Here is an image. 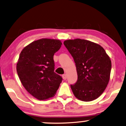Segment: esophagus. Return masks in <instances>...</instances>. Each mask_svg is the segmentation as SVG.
<instances>
[{"mask_svg": "<svg viewBox=\"0 0 126 126\" xmlns=\"http://www.w3.org/2000/svg\"><path fill=\"white\" fill-rule=\"evenodd\" d=\"M62 77H63V78L64 79V80L67 79V74H63V75H62Z\"/></svg>", "mask_w": 126, "mask_h": 126, "instance_id": "1", "label": "esophagus"}]
</instances>
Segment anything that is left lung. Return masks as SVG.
I'll return each instance as SVG.
<instances>
[{
	"label": "left lung",
	"mask_w": 126,
	"mask_h": 126,
	"mask_svg": "<svg viewBox=\"0 0 126 126\" xmlns=\"http://www.w3.org/2000/svg\"><path fill=\"white\" fill-rule=\"evenodd\" d=\"M76 66L78 79L71 85L74 94L83 101L96 99L110 80L112 64L110 57L100 45L77 38L64 41Z\"/></svg>",
	"instance_id": "1"
}]
</instances>
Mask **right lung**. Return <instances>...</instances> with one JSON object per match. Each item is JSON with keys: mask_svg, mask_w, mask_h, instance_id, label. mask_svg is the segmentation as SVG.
Returning <instances> with one entry per match:
<instances>
[{"mask_svg": "<svg viewBox=\"0 0 126 126\" xmlns=\"http://www.w3.org/2000/svg\"><path fill=\"white\" fill-rule=\"evenodd\" d=\"M60 40L43 38L23 48L16 71L24 88L35 98L44 100L55 94L62 77L55 73L53 55L62 46Z\"/></svg>", "mask_w": 126, "mask_h": 126, "instance_id": "1", "label": "right lung"}]
</instances>
